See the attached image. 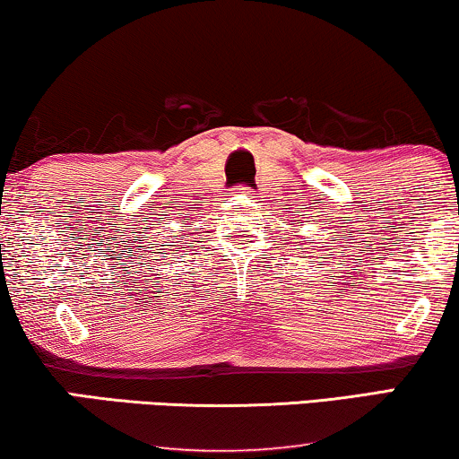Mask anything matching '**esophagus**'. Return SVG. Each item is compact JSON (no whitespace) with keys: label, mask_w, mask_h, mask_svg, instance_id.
<instances>
[{"label":"esophagus","mask_w":459,"mask_h":459,"mask_svg":"<svg viewBox=\"0 0 459 459\" xmlns=\"http://www.w3.org/2000/svg\"><path fill=\"white\" fill-rule=\"evenodd\" d=\"M235 193H237V195H241V196H249V195L254 193V190H252V188H247V186H237V188H235Z\"/></svg>","instance_id":"obj_1"}]
</instances>
